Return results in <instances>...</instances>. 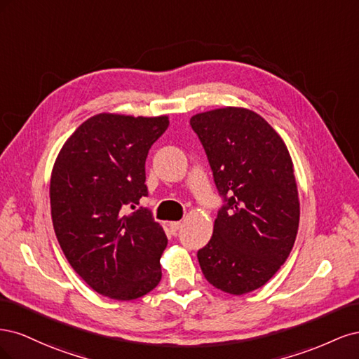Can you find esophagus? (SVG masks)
I'll list each match as a JSON object with an SVG mask.
<instances>
[{
    "instance_id": "esophagus-1",
    "label": "esophagus",
    "mask_w": 359,
    "mask_h": 359,
    "mask_svg": "<svg viewBox=\"0 0 359 359\" xmlns=\"http://www.w3.org/2000/svg\"><path fill=\"white\" fill-rule=\"evenodd\" d=\"M180 227H181V222H172V223H169V229H170V232L173 235H175L180 231Z\"/></svg>"
}]
</instances>
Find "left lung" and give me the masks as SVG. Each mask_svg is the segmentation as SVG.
<instances>
[{"instance_id":"obj_1","label":"left lung","mask_w":359,"mask_h":359,"mask_svg":"<svg viewBox=\"0 0 359 359\" xmlns=\"http://www.w3.org/2000/svg\"><path fill=\"white\" fill-rule=\"evenodd\" d=\"M190 126L223 199L199 265L214 287L243 295L264 286L295 243L299 201L289 151L262 116L241 107L198 114Z\"/></svg>"}]
</instances>
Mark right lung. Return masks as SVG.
<instances>
[{"label":"right lung","mask_w":359,"mask_h":359,"mask_svg":"<svg viewBox=\"0 0 359 359\" xmlns=\"http://www.w3.org/2000/svg\"><path fill=\"white\" fill-rule=\"evenodd\" d=\"M168 116L99 114L67 139L50 178V212L69 264L95 292L119 301L147 295L161 280L168 245L148 208L145 160Z\"/></svg>","instance_id":"right-lung-1"}]
</instances>
